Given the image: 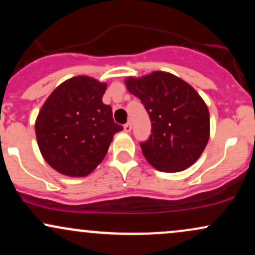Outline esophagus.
<instances>
[{"mask_svg":"<svg viewBox=\"0 0 255 255\" xmlns=\"http://www.w3.org/2000/svg\"><path fill=\"white\" fill-rule=\"evenodd\" d=\"M124 129H125L126 133H129V131L131 130V124H130V122H127V124L124 126Z\"/></svg>","mask_w":255,"mask_h":255,"instance_id":"34e87169","label":"esophagus"}]
</instances>
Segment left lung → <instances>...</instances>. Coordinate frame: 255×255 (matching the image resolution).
<instances>
[{
	"mask_svg": "<svg viewBox=\"0 0 255 255\" xmlns=\"http://www.w3.org/2000/svg\"><path fill=\"white\" fill-rule=\"evenodd\" d=\"M151 120V135L140 142L142 154L157 170L177 172L198 160L210 137L207 105L189 84L166 72L126 79Z\"/></svg>",
	"mask_w": 255,
	"mask_h": 255,
	"instance_id": "obj_1",
	"label": "left lung"
}]
</instances>
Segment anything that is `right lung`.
<instances>
[{
    "mask_svg": "<svg viewBox=\"0 0 255 255\" xmlns=\"http://www.w3.org/2000/svg\"><path fill=\"white\" fill-rule=\"evenodd\" d=\"M107 84L79 75L52 91L36 120V136L44 159L67 176H86L97 168L114 134L110 105L102 102Z\"/></svg>",
    "mask_w": 255,
    "mask_h": 255,
    "instance_id": "obj_1",
    "label": "right lung"
}]
</instances>
